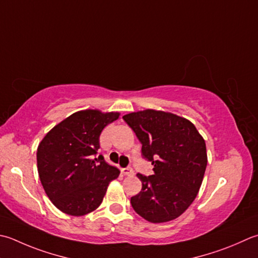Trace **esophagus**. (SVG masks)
<instances>
[{"mask_svg": "<svg viewBox=\"0 0 258 258\" xmlns=\"http://www.w3.org/2000/svg\"><path fill=\"white\" fill-rule=\"evenodd\" d=\"M122 173L126 176H132L134 174V171L132 168H124L122 169Z\"/></svg>", "mask_w": 258, "mask_h": 258, "instance_id": "1", "label": "esophagus"}]
</instances>
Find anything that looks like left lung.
<instances>
[{
  "label": "left lung",
  "mask_w": 258,
  "mask_h": 258,
  "mask_svg": "<svg viewBox=\"0 0 258 258\" xmlns=\"http://www.w3.org/2000/svg\"><path fill=\"white\" fill-rule=\"evenodd\" d=\"M142 144V156L153 165L152 175L138 173L142 190L131 205L150 223L182 215L194 203L207 166L206 143L196 126L162 110L145 109L123 116Z\"/></svg>",
  "instance_id": "8db88e82"
}]
</instances>
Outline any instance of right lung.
Here are the masks:
<instances>
[{
  "instance_id": "1",
  "label": "right lung",
  "mask_w": 258,
  "mask_h": 258,
  "mask_svg": "<svg viewBox=\"0 0 258 258\" xmlns=\"http://www.w3.org/2000/svg\"><path fill=\"white\" fill-rule=\"evenodd\" d=\"M119 113L76 112L50 131L37 151L38 173L45 194L62 213L84 216L102 204L119 170L97 155L99 136Z\"/></svg>"
}]
</instances>
